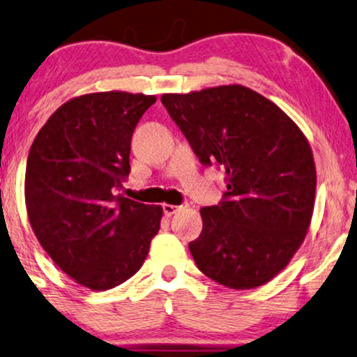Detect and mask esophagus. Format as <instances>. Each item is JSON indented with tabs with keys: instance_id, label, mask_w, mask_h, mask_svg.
I'll return each mask as SVG.
<instances>
[{
	"instance_id": "1",
	"label": "esophagus",
	"mask_w": 357,
	"mask_h": 357,
	"mask_svg": "<svg viewBox=\"0 0 357 357\" xmlns=\"http://www.w3.org/2000/svg\"><path fill=\"white\" fill-rule=\"evenodd\" d=\"M183 207H186V206H171V204H163V212H165L166 217H171L173 213L181 211Z\"/></svg>"
}]
</instances>
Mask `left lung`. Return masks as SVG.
I'll return each instance as SVG.
<instances>
[{
  "label": "left lung",
  "instance_id": "8db88e82",
  "mask_svg": "<svg viewBox=\"0 0 357 357\" xmlns=\"http://www.w3.org/2000/svg\"><path fill=\"white\" fill-rule=\"evenodd\" d=\"M161 102L204 166L225 169L227 191L202 207L189 243L197 268L230 289L263 286L305 238L315 202L310 145L292 119L253 89L230 84Z\"/></svg>",
  "mask_w": 357,
  "mask_h": 357
}]
</instances>
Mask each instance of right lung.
<instances>
[{"label":"right lung","instance_id":"obj_1","mask_svg":"<svg viewBox=\"0 0 357 357\" xmlns=\"http://www.w3.org/2000/svg\"><path fill=\"white\" fill-rule=\"evenodd\" d=\"M155 96L93 93L52 114L31 146L26 207L32 230L59 268L93 291L142 268L163 208L117 194L130 173V140Z\"/></svg>","mask_w":357,"mask_h":357}]
</instances>
